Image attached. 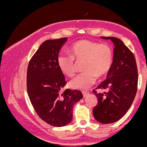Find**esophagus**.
I'll use <instances>...</instances> for the list:
<instances>
[{"mask_svg":"<svg viewBox=\"0 0 147 147\" xmlns=\"http://www.w3.org/2000/svg\"><path fill=\"white\" fill-rule=\"evenodd\" d=\"M82 94H83L84 97H86L88 95H89L88 91H82Z\"/></svg>","mask_w":147,"mask_h":147,"instance_id":"1","label":"esophagus"}]
</instances>
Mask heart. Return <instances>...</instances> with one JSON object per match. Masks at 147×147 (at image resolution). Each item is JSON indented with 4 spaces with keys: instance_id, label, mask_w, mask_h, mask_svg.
I'll list each match as a JSON object with an SVG mask.
<instances>
[{
    "instance_id": "heart-1",
    "label": "heart",
    "mask_w": 147,
    "mask_h": 147,
    "mask_svg": "<svg viewBox=\"0 0 147 147\" xmlns=\"http://www.w3.org/2000/svg\"><path fill=\"white\" fill-rule=\"evenodd\" d=\"M70 55H59L57 64L61 71L68 77L76 73V61H83L82 70L70 82L72 88L86 90L95 82L97 77L107 75L113 61V51L109 45L87 39L75 42L70 48Z\"/></svg>"
}]
</instances>
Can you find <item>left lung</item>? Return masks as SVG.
Segmentation results:
<instances>
[{
    "label": "left lung",
    "instance_id": "obj_1",
    "mask_svg": "<svg viewBox=\"0 0 147 147\" xmlns=\"http://www.w3.org/2000/svg\"><path fill=\"white\" fill-rule=\"evenodd\" d=\"M114 43L113 61L105 81L93 90L98 103L93 109L97 122L111 124L120 119L126 113L134 100L138 89V74L136 58L124 43L115 37L101 36Z\"/></svg>",
    "mask_w": 147,
    "mask_h": 147
}]
</instances>
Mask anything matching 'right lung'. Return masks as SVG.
<instances>
[{
	"instance_id": "add662e5",
	"label": "right lung",
	"mask_w": 147,
	"mask_h": 147,
	"mask_svg": "<svg viewBox=\"0 0 147 147\" xmlns=\"http://www.w3.org/2000/svg\"><path fill=\"white\" fill-rule=\"evenodd\" d=\"M67 38L47 40L30 59L27 70V90L34 109L42 120L61 127L72 118L74 104L83 97L78 90L62 89L67 82L57 64L59 52Z\"/></svg>"
}]
</instances>
